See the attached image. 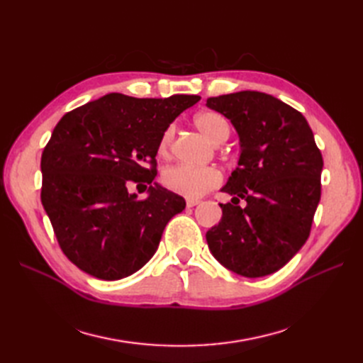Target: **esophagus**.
<instances>
[{
  "label": "esophagus",
  "instance_id": "34e87169",
  "mask_svg": "<svg viewBox=\"0 0 363 363\" xmlns=\"http://www.w3.org/2000/svg\"><path fill=\"white\" fill-rule=\"evenodd\" d=\"M199 203L200 201L196 200V199H188V200H186V206H188V207H194V206H196Z\"/></svg>",
  "mask_w": 363,
  "mask_h": 363
}]
</instances>
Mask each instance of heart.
I'll return each instance as SVG.
<instances>
[{
	"label": "heart",
	"mask_w": 363,
	"mask_h": 363,
	"mask_svg": "<svg viewBox=\"0 0 363 363\" xmlns=\"http://www.w3.org/2000/svg\"><path fill=\"white\" fill-rule=\"evenodd\" d=\"M195 125L201 133L215 144H221L230 135V125L227 119L216 112H201L195 116ZM174 125L167 127L159 140V152L164 155L169 150L174 138ZM223 174L215 167H194L188 163H179L164 169L162 174V183L174 194L186 199H199L206 192L215 189L221 184Z\"/></svg>",
	"instance_id": "b5f03b06"
}]
</instances>
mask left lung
I'll list each match as a JSON object with an SVG mask.
<instances>
[{"instance_id":"8db88e82","label":"left lung","mask_w":363,"mask_h":363,"mask_svg":"<svg viewBox=\"0 0 363 363\" xmlns=\"http://www.w3.org/2000/svg\"><path fill=\"white\" fill-rule=\"evenodd\" d=\"M238 131L240 156L219 204L223 218L206 233L213 257L244 277L283 268L309 238L321 199L323 156L306 118L279 98L242 91L207 98ZM245 199L247 204H237Z\"/></svg>"}]
</instances>
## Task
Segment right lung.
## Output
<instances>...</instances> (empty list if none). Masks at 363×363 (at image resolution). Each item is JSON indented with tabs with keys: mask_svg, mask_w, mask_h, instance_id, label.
<instances>
[{
	"mask_svg": "<svg viewBox=\"0 0 363 363\" xmlns=\"http://www.w3.org/2000/svg\"><path fill=\"white\" fill-rule=\"evenodd\" d=\"M199 101V95L113 92L74 108L54 127L42 152L40 200L63 255L77 268L119 280L155 255L184 199L155 183L147 199L138 200L128 186L152 183L162 133Z\"/></svg>",
	"mask_w": 363,
	"mask_h": 363,
	"instance_id": "add662e5",
	"label": "right lung"
}]
</instances>
